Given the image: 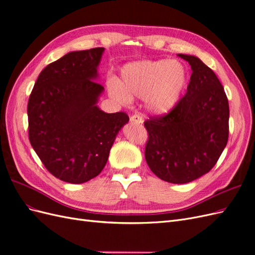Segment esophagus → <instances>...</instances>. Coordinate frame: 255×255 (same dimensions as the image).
I'll return each mask as SVG.
<instances>
[{
    "mask_svg": "<svg viewBox=\"0 0 255 255\" xmlns=\"http://www.w3.org/2000/svg\"><path fill=\"white\" fill-rule=\"evenodd\" d=\"M130 121H132L133 123H136V125H141V123L143 122L142 116L140 114H135L132 116V117H130Z\"/></svg>",
    "mask_w": 255,
    "mask_h": 255,
    "instance_id": "esophagus-1",
    "label": "esophagus"
}]
</instances>
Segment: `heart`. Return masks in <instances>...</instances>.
I'll return each instance as SVG.
<instances>
[{
	"label": "heart",
	"instance_id": "heart-1",
	"mask_svg": "<svg viewBox=\"0 0 255 255\" xmlns=\"http://www.w3.org/2000/svg\"><path fill=\"white\" fill-rule=\"evenodd\" d=\"M188 73L177 60H140L121 69V81L112 78L109 92L119 103L145 99L146 107L156 115L172 111L187 86Z\"/></svg>",
	"mask_w": 255,
	"mask_h": 255
}]
</instances>
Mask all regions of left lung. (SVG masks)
<instances>
[{
    "label": "left lung",
    "mask_w": 255,
    "mask_h": 255,
    "mask_svg": "<svg viewBox=\"0 0 255 255\" xmlns=\"http://www.w3.org/2000/svg\"><path fill=\"white\" fill-rule=\"evenodd\" d=\"M187 92L165 116L144 121V157L152 172L173 184L194 181L216 165L229 138V102L211 68L192 55Z\"/></svg>",
    "instance_id": "1"
}]
</instances>
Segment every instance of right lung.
<instances>
[{
	"instance_id": "obj_1",
	"label": "right lung",
	"mask_w": 255,
	"mask_h": 255,
	"mask_svg": "<svg viewBox=\"0 0 255 255\" xmlns=\"http://www.w3.org/2000/svg\"><path fill=\"white\" fill-rule=\"evenodd\" d=\"M104 48L74 51L40 72L28 99V138L57 179L82 184L103 170L126 113L107 114L97 103L104 87L95 82Z\"/></svg>"
}]
</instances>
